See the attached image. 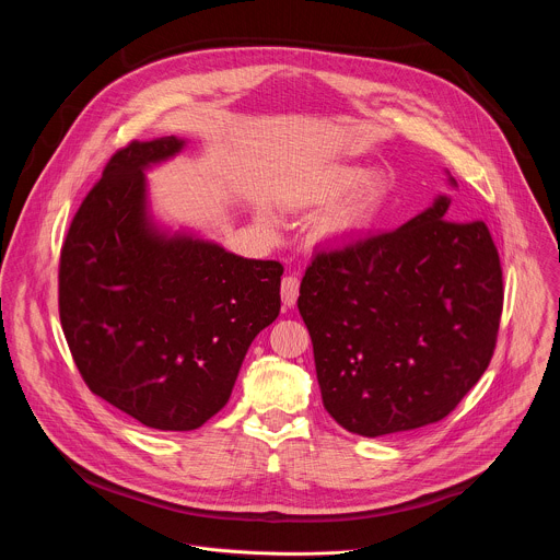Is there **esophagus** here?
Segmentation results:
<instances>
[{"instance_id":"obj_1","label":"esophagus","mask_w":560,"mask_h":560,"mask_svg":"<svg viewBox=\"0 0 560 560\" xmlns=\"http://www.w3.org/2000/svg\"><path fill=\"white\" fill-rule=\"evenodd\" d=\"M296 296H299V277H294V275L283 277V281H281V299H283V303L285 305H294Z\"/></svg>"}]
</instances>
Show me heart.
I'll return each mask as SVG.
<instances>
[{
    "label": "heart",
    "instance_id": "b5f03b06",
    "mask_svg": "<svg viewBox=\"0 0 560 560\" xmlns=\"http://www.w3.org/2000/svg\"><path fill=\"white\" fill-rule=\"evenodd\" d=\"M361 182V175L359 173H337L335 177L328 179V184L324 186V192L322 197L324 199H339L343 197L346 192H350L357 184ZM370 203H372V190L370 188H363L359 190L330 221H328V228L330 232H350L354 230L357 225L363 223L368 210H370Z\"/></svg>",
    "mask_w": 560,
    "mask_h": 560
}]
</instances>
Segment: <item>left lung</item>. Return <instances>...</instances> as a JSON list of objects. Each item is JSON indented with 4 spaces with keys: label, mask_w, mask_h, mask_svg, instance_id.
Wrapping results in <instances>:
<instances>
[{
    "label": "left lung",
    "mask_w": 560,
    "mask_h": 560,
    "mask_svg": "<svg viewBox=\"0 0 560 560\" xmlns=\"http://www.w3.org/2000/svg\"><path fill=\"white\" fill-rule=\"evenodd\" d=\"M450 203L439 197L398 230L318 250L305 270L296 305L318 387L352 434L445 419L492 361L499 250L486 221L452 219Z\"/></svg>",
    "instance_id": "obj_1"
}]
</instances>
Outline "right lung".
Here are the masks:
<instances>
[{
  "label": "right lung",
  "mask_w": 560,
  "mask_h": 560,
  "mask_svg": "<svg viewBox=\"0 0 560 560\" xmlns=\"http://www.w3.org/2000/svg\"><path fill=\"white\" fill-rule=\"evenodd\" d=\"M177 137L130 141L74 212L59 255V318L89 389L145 428H201L230 398L253 339L281 310L279 261L152 232L143 168Z\"/></svg>",
  "instance_id": "1"
}]
</instances>
